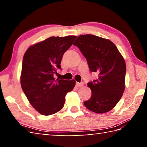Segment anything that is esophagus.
<instances>
[{"mask_svg":"<svg viewBox=\"0 0 147 147\" xmlns=\"http://www.w3.org/2000/svg\"><path fill=\"white\" fill-rule=\"evenodd\" d=\"M83 85H84L83 82H80V83L76 82V87H81V86H82Z\"/></svg>","mask_w":147,"mask_h":147,"instance_id":"obj_1","label":"esophagus"}]
</instances>
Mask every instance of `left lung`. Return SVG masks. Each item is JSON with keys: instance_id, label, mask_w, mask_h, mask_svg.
Listing matches in <instances>:
<instances>
[{"instance_id": "1", "label": "left lung", "mask_w": 147, "mask_h": 147, "mask_svg": "<svg viewBox=\"0 0 147 147\" xmlns=\"http://www.w3.org/2000/svg\"><path fill=\"white\" fill-rule=\"evenodd\" d=\"M85 57L98 78L88 83L91 96L84 106L94 113H106L120 100L125 88L126 63L111 41L91 34L81 35L73 43Z\"/></svg>"}]
</instances>
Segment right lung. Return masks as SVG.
I'll list each match as a JSON object with an SVG mask.
<instances>
[{"mask_svg":"<svg viewBox=\"0 0 147 147\" xmlns=\"http://www.w3.org/2000/svg\"><path fill=\"white\" fill-rule=\"evenodd\" d=\"M76 36L51 37L30 47L24 54L21 84L30 103L39 113L50 115L63 108L65 95L72 91L75 81L55 79L61 70L63 54L70 48Z\"/></svg>","mask_w":147,"mask_h":147,"instance_id":"1","label":"right lung"}]
</instances>
